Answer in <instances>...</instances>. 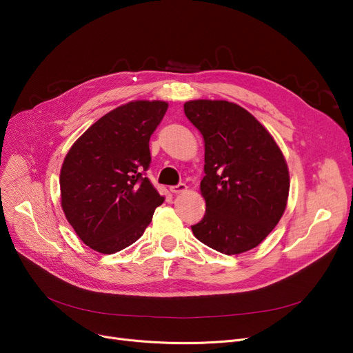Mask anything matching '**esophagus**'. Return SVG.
Here are the masks:
<instances>
[{
	"label": "esophagus",
	"mask_w": 353,
	"mask_h": 353,
	"mask_svg": "<svg viewBox=\"0 0 353 353\" xmlns=\"http://www.w3.org/2000/svg\"><path fill=\"white\" fill-rule=\"evenodd\" d=\"M186 190H188V186H186V184H184V183H179L177 186H172V188H170V192L174 193V194L184 193Z\"/></svg>",
	"instance_id": "esophagus-1"
}]
</instances>
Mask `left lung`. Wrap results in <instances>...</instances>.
I'll use <instances>...</instances> for the list:
<instances>
[{"label":"left lung","instance_id":"obj_1","mask_svg":"<svg viewBox=\"0 0 353 353\" xmlns=\"http://www.w3.org/2000/svg\"><path fill=\"white\" fill-rule=\"evenodd\" d=\"M184 114L205 139L206 213L193 234L225 254L261 245L279 223L289 196L286 160L248 110L225 100L184 103Z\"/></svg>","mask_w":353,"mask_h":353}]
</instances>
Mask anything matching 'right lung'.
I'll use <instances>...</instances> for the list:
<instances>
[{"mask_svg":"<svg viewBox=\"0 0 353 353\" xmlns=\"http://www.w3.org/2000/svg\"><path fill=\"white\" fill-rule=\"evenodd\" d=\"M165 101L137 100L97 120L68 150L60 173L61 208L92 250L111 254L133 245L164 201L145 177L148 141Z\"/></svg>","mask_w":353,"mask_h":353,"instance_id":"obj_1","label":"right lung"}]
</instances>
